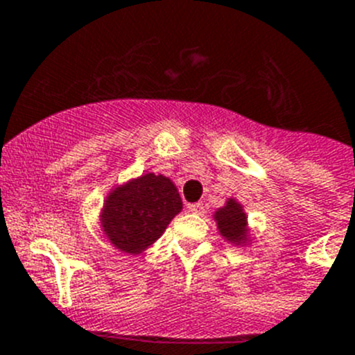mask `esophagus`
Listing matches in <instances>:
<instances>
[{"label":"esophagus","instance_id":"34e87169","mask_svg":"<svg viewBox=\"0 0 355 355\" xmlns=\"http://www.w3.org/2000/svg\"><path fill=\"white\" fill-rule=\"evenodd\" d=\"M189 211H193V214H198V215H203L205 214V205L203 203H193L189 205Z\"/></svg>","mask_w":355,"mask_h":355}]
</instances>
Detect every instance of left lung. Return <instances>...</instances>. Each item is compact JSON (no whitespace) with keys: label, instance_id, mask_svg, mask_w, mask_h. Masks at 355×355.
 <instances>
[{"label":"left lung","instance_id":"left-lung-1","mask_svg":"<svg viewBox=\"0 0 355 355\" xmlns=\"http://www.w3.org/2000/svg\"><path fill=\"white\" fill-rule=\"evenodd\" d=\"M217 227L226 240L243 241L247 236V217L243 210L234 200L227 201V205L215 214Z\"/></svg>","mask_w":355,"mask_h":355}]
</instances>
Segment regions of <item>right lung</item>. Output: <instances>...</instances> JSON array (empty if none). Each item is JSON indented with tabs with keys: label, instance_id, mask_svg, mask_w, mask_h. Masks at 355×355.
I'll return each mask as SVG.
<instances>
[{
	"label": "right lung",
	"instance_id": "1",
	"mask_svg": "<svg viewBox=\"0 0 355 355\" xmlns=\"http://www.w3.org/2000/svg\"><path fill=\"white\" fill-rule=\"evenodd\" d=\"M180 210L182 200L173 182L147 173L112 191L101 214L103 230L117 248L140 254L164 233Z\"/></svg>",
	"mask_w": 355,
	"mask_h": 355
}]
</instances>
